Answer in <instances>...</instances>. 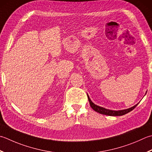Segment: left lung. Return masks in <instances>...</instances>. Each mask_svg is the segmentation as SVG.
Listing matches in <instances>:
<instances>
[{
	"label": "left lung",
	"mask_w": 152,
	"mask_h": 152,
	"mask_svg": "<svg viewBox=\"0 0 152 152\" xmlns=\"http://www.w3.org/2000/svg\"><path fill=\"white\" fill-rule=\"evenodd\" d=\"M88 98L89 102H90L91 107L95 111L99 113H100V114L109 115V116H122V115H124L128 113H129L131 111H132V110L134 109L138 104V103L136 104V105L133 106L130 108L126 109L119 110V111H113V110H109V109H107L105 108L102 107H99V106L96 105V104H94L93 102H91V100L90 99V97L88 96Z\"/></svg>",
	"instance_id": "left-lung-1"
}]
</instances>
